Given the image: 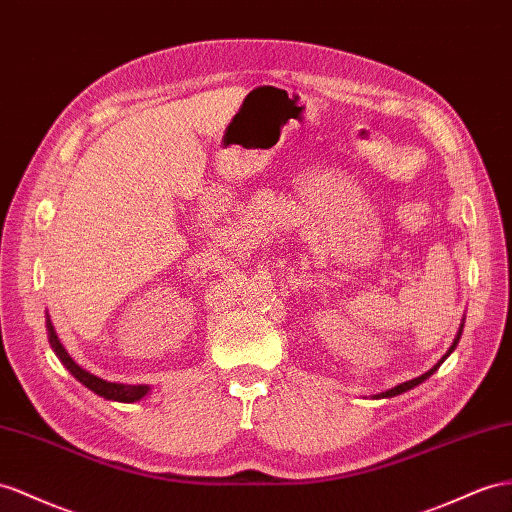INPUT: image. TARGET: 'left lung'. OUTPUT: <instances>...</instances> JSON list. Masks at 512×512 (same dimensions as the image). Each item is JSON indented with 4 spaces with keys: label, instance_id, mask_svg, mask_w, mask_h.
I'll use <instances>...</instances> for the list:
<instances>
[{
    "label": "left lung",
    "instance_id": "obj_1",
    "mask_svg": "<svg viewBox=\"0 0 512 512\" xmlns=\"http://www.w3.org/2000/svg\"><path fill=\"white\" fill-rule=\"evenodd\" d=\"M463 326H465V318L461 320V326H458V331H456V335H454V342H452V346L448 348V352H445V355L432 365V368L426 372V374H422V376H417V378H413V381H406V383H400V385H396V387H391V389H387V391H381V393H374V400H381V398H393V396H400V393H404V391H409V389H413V387H417V385H422L424 381H428V378L435 374L437 370H439V365L448 359L452 352H454V348L458 346V342H461V335H463Z\"/></svg>",
    "mask_w": 512,
    "mask_h": 512
}]
</instances>
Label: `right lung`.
<instances>
[{"mask_svg":"<svg viewBox=\"0 0 512 512\" xmlns=\"http://www.w3.org/2000/svg\"><path fill=\"white\" fill-rule=\"evenodd\" d=\"M47 337H49V344H51V350L56 352V357L60 359V363L67 368L77 381H80L82 385H86L90 391H95L97 396L106 398V400H114V402H138L142 400L147 393L151 391L149 385H123V383H110V381H103V378L95 376L86 372L82 365H77L75 359L69 355L67 348H64L60 344L58 339V333L54 329V324H51V318L47 313Z\"/></svg>","mask_w":512,"mask_h":512,"instance_id":"add662e5","label":"right lung"}]
</instances>
